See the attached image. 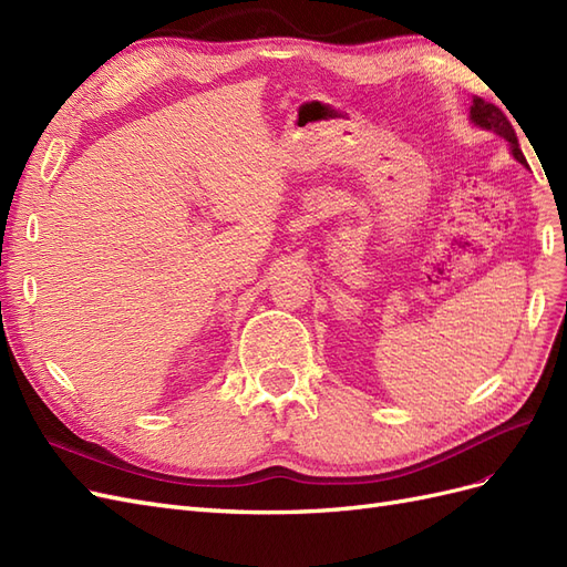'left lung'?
I'll return each instance as SVG.
<instances>
[{"label": "left lung", "mask_w": 567, "mask_h": 567, "mask_svg": "<svg viewBox=\"0 0 567 567\" xmlns=\"http://www.w3.org/2000/svg\"><path fill=\"white\" fill-rule=\"evenodd\" d=\"M471 120L475 125L485 127V130H492L499 136H504V140L511 144L513 148V156H516L523 165L525 163V156L523 151L518 148V136H516V130H513V125L508 123V117L504 115L502 109H496L494 104H487V101L483 99H473V106H471Z\"/></svg>", "instance_id": "left-lung-1"}]
</instances>
